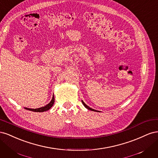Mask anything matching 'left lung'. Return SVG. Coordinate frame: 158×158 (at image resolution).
Instances as JSON below:
<instances>
[{"label": "left lung", "mask_w": 158, "mask_h": 158, "mask_svg": "<svg viewBox=\"0 0 158 158\" xmlns=\"http://www.w3.org/2000/svg\"><path fill=\"white\" fill-rule=\"evenodd\" d=\"M82 103H83V105H84V106H85V108H87L88 109H89V110H91V111H96V110H95V109H92V108H90L89 107H88V106H87V105L86 104H85L83 101H82ZM98 112H99V111H98Z\"/></svg>", "instance_id": "left-lung-1"}]
</instances>
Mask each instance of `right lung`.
I'll use <instances>...</instances> for the list:
<instances>
[{
  "instance_id": "add662e5",
  "label": "right lung",
  "mask_w": 158,
  "mask_h": 158,
  "mask_svg": "<svg viewBox=\"0 0 158 158\" xmlns=\"http://www.w3.org/2000/svg\"><path fill=\"white\" fill-rule=\"evenodd\" d=\"M54 102H55V98H54V95H53L50 103L47 104V106H45L44 107L37 108V109H29V108L25 107V109H26L27 110H30V111H34V112H44V111H47V110H49L52 106H53Z\"/></svg>"
}]
</instances>
